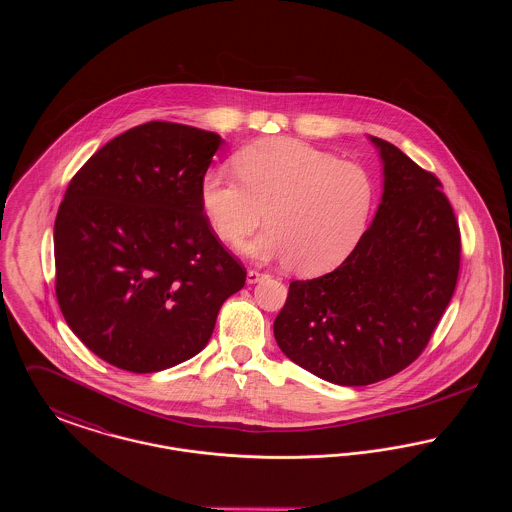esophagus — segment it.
I'll return each mask as SVG.
<instances>
[{"label": "esophagus", "instance_id": "obj_1", "mask_svg": "<svg viewBox=\"0 0 512 512\" xmlns=\"http://www.w3.org/2000/svg\"><path fill=\"white\" fill-rule=\"evenodd\" d=\"M267 278V274H263V272H259V270H247V284H257V282H261V280H265Z\"/></svg>", "mask_w": 512, "mask_h": 512}]
</instances>
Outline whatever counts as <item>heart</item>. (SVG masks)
<instances>
[{
  "label": "heart",
  "instance_id": "b5f03b06",
  "mask_svg": "<svg viewBox=\"0 0 512 512\" xmlns=\"http://www.w3.org/2000/svg\"><path fill=\"white\" fill-rule=\"evenodd\" d=\"M240 180L209 172L201 207L222 242L240 245L267 215L270 226L245 251L280 259L299 276L341 265L365 234L374 207L372 176L357 163L292 138H267L242 149Z\"/></svg>",
  "mask_w": 512,
  "mask_h": 512
}]
</instances>
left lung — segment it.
I'll return each mask as SVG.
<instances>
[{"label":"left lung","instance_id":"left-lung-1","mask_svg":"<svg viewBox=\"0 0 512 512\" xmlns=\"http://www.w3.org/2000/svg\"><path fill=\"white\" fill-rule=\"evenodd\" d=\"M382 161L374 220L340 267L290 284L274 338L295 365L338 386H368L413 363L449 305L461 234L434 174L368 136Z\"/></svg>","mask_w":512,"mask_h":512}]
</instances>
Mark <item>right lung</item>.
<instances>
[{"label":"right lung","mask_w":512,"mask_h":512,"mask_svg":"<svg viewBox=\"0 0 512 512\" xmlns=\"http://www.w3.org/2000/svg\"><path fill=\"white\" fill-rule=\"evenodd\" d=\"M222 146L176 122L134 126L74 174L59 205L55 293L99 359L136 374L197 355L245 268L219 244L201 184Z\"/></svg>","instance_id":"add662e5"}]
</instances>
